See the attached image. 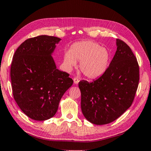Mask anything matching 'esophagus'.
<instances>
[{
    "label": "esophagus",
    "mask_w": 151,
    "mask_h": 151,
    "mask_svg": "<svg viewBox=\"0 0 151 151\" xmlns=\"http://www.w3.org/2000/svg\"><path fill=\"white\" fill-rule=\"evenodd\" d=\"M73 81H74V83L75 84H78V82L80 81H79V78H77V77H75L73 78Z\"/></svg>",
    "instance_id": "esophagus-1"
}]
</instances>
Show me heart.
Segmentation results:
<instances>
[{"instance_id":"heart-1","label":"heart","mask_w":151,"mask_h":151,"mask_svg":"<svg viewBox=\"0 0 151 151\" xmlns=\"http://www.w3.org/2000/svg\"><path fill=\"white\" fill-rule=\"evenodd\" d=\"M110 54L106 47L94 41H83L75 43L70 51L65 53L64 63L68 69H71L81 62L80 69L88 78L100 76L108 68Z\"/></svg>"}]
</instances>
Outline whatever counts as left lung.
<instances>
[{"instance_id":"obj_1","label":"left lung","mask_w":151,"mask_h":151,"mask_svg":"<svg viewBox=\"0 0 151 151\" xmlns=\"http://www.w3.org/2000/svg\"><path fill=\"white\" fill-rule=\"evenodd\" d=\"M139 82L136 57L127 43L117 39L116 54L103 75L92 83L79 82L85 118L96 125L115 121L131 106Z\"/></svg>"}]
</instances>
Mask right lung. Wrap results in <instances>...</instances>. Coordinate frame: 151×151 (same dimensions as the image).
<instances>
[{
    "label": "right lung",
    "instance_id": "obj_1",
    "mask_svg": "<svg viewBox=\"0 0 151 151\" xmlns=\"http://www.w3.org/2000/svg\"><path fill=\"white\" fill-rule=\"evenodd\" d=\"M61 39L29 38L14 54L10 67L13 96L29 118L44 121L58 109L63 95L73 84L69 74L57 69L51 53Z\"/></svg>",
    "mask_w": 151,
    "mask_h": 151
}]
</instances>
